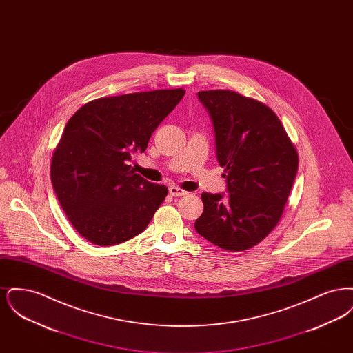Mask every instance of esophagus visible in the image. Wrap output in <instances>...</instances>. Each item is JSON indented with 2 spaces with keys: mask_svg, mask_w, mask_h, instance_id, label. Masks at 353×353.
<instances>
[{
  "mask_svg": "<svg viewBox=\"0 0 353 353\" xmlns=\"http://www.w3.org/2000/svg\"><path fill=\"white\" fill-rule=\"evenodd\" d=\"M169 194L173 196V197H183V196L188 194V192H185L184 189H181L179 186L172 185V186H169Z\"/></svg>",
  "mask_w": 353,
  "mask_h": 353,
  "instance_id": "esophagus-1",
  "label": "esophagus"
}]
</instances>
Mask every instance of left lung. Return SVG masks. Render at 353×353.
<instances>
[{"instance_id": "obj_1", "label": "left lung", "mask_w": 353, "mask_h": 353, "mask_svg": "<svg viewBox=\"0 0 353 353\" xmlns=\"http://www.w3.org/2000/svg\"><path fill=\"white\" fill-rule=\"evenodd\" d=\"M209 112L226 194L202 193L199 234L221 249L243 252L276 226L298 172V152L266 104L229 90L200 91Z\"/></svg>"}]
</instances>
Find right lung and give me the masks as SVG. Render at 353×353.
Instances as JSON below:
<instances>
[{
    "mask_svg": "<svg viewBox=\"0 0 353 353\" xmlns=\"http://www.w3.org/2000/svg\"><path fill=\"white\" fill-rule=\"evenodd\" d=\"M185 90H154L99 98L68 121L52 153L51 184L74 229L99 246L125 242L145 230L168 194L130 165L147 150L157 125Z\"/></svg>",
    "mask_w": 353,
    "mask_h": 353,
    "instance_id": "add662e5",
    "label": "right lung"
}]
</instances>
